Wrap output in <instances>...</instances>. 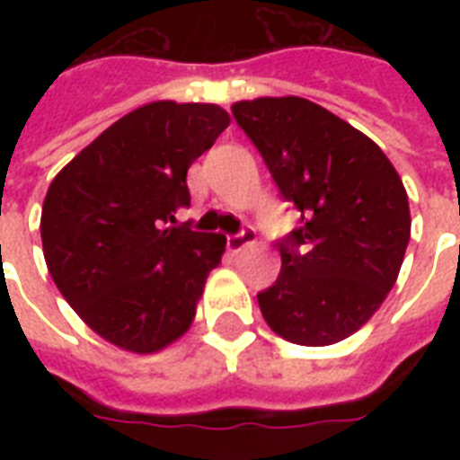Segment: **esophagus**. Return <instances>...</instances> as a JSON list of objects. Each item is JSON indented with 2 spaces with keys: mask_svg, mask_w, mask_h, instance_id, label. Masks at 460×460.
<instances>
[{
  "mask_svg": "<svg viewBox=\"0 0 460 460\" xmlns=\"http://www.w3.org/2000/svg\"><path fill=\"white\" fill-rule=\"evenodd\" d=\"M252 241H255V231H252V229L238 231V234H234V236L226 238V243H229V248L234 252H238L241 248H245L248 243H252Z\"/></svg>",
  "mask_w": 460,
  "mask_h": 460,
  "instance_id": "esophagus-1",
  "label": "esophagus"
}]
</instances>
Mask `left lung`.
<instances>
[{"label":"left lung","mask_w":460,"mask_h":460,"mask_svg":"<svg viewBox=\"0 0 460 460\" xmlns=\"http://www.w3.org/2000/svg\"><path fill=\"white\" fill-rule=\"evenodd\" d=\"M301 226L277 241L281 272L258 303L287 341L329 346L370 320L411 238L403 181L365 133L303 97L231 107Z\"/></svg>","instance_id":"8db88e82"}]
</instances>
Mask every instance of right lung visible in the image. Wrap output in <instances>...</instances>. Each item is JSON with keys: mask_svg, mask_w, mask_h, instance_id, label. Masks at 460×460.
I'll return each instance as SVG.
<instances>
[{"mask_svg": "<svg viewBox=\"0 0 460 460\" xmlns=\"http://www.w3.org/2000/svg\"><path fill=\"white\" fill-rule=\"evenodd\" d=\"M229 126L217 104L133 110L61 169L40 219L47 270L93 332L133 353L186 334L226 238L176 224L188 166Z\"/></svg>", "mask_w": 460, "mask_h": 460, "instance_id": "obj_1", "label": "right lung"}]
</instances>
